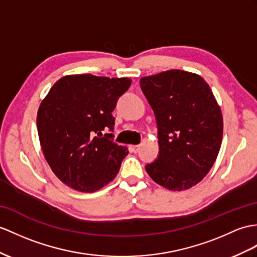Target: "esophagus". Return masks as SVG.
Listing matches in <instances>:
<instances>
[{
	"instance_id": "obj_1",
	"label": "esophagus",
	"mask_w": 257,
	"mask_h": 257,
	"mask_svg": "<svg viewBox=\"0 0 257 257\" xmlns=\"http://www.w3.org/2000/svg\"><path fill=\"white\" fill-rule=\"evenodd\" d=\"M140 149V145H130V150L132 153H137Z\"/></svg>"
}]
</instances>
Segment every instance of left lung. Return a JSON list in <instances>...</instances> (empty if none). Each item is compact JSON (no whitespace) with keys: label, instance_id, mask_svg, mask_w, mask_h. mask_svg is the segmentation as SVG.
<instances>
[{"label":"left lung","instance_id":"1","mask_svg":"<svg viewBox=\"0 0 257 257\" xmlns=\"http://www.w3.org/2000/svg\"><path fill=\"white\" fill-rule=\"evenodd\" d=\"M158 127V158L146 171L170 191H184L206 177L221 146L223 121L208 84L197 74L170 70L141 78Z\"/></svg>","mask_w":257,"mask_h":257}]
</instances>
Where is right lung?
<instances>
[{"label":"right lung","mask_w":257,"mask_h":257,"mask_svg":"<svg viewBox=\"0 0 257 257\" xmlns=\"http://www.w3.org/2000/svg\"><path fill=\"white\" fill-rule=\"evenodd\" d=\"M132 80L91 74L67 75L51 87L37 114L43 155L53 173L72 189L92 193L116 177L128 154L110 140L116 101Z\"/></svg>","instance_id":"right-lung-1"}]
</instances>
